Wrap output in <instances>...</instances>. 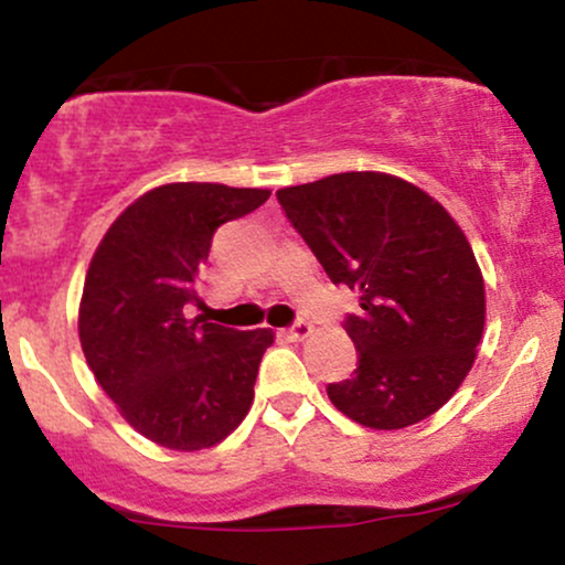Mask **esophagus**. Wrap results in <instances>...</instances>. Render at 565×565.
I'll return each mask as SVG.
<instances>
[{"label":"esophagus","instance_id":"34e87169","mask_svg":"<svg viewBox=\"0 0 565 565\" xmlns=\"http://www.w3.org/2000/svg\"><path fill=\"white\" fill-rule=\"evenodd\" d=\"M287 334L291 337V340H308L310 334H313V323L308 321H295L291 327L287 329Z\"/></svg>","mask_w":565,"mask_h":565}]
</instances>
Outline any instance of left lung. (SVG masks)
<instances>
[{
	"mask_svg": "<svg viewBox=\"0 0 565 565\" xmlns=\"http://www.w3.org/2000/svg\"><path fill=\"white\" fill-rule=\"evenodd\" d=\"M276 196L332 284L361 295L342 323L359 369L327 387L329 401L374 430L438 412L468 377L486 321L462 228L417 185L382 172L329 174Z\"/></svg>",
	"mask_w": 565,
	"mask_h": 565,
	"instance_id": "1",
	"label": "left lung"
}]
</instances>
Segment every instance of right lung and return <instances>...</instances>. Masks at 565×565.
<instances>
[{
	"mask_svg": "<svg viewBox=\"0 0 565 565\" xmlns=\"http://www.w3.org/2000/svg\"><path fill=\"white\" fill-rule=\"evenodd\" d=\"M265 188L170 183L129 204L103 236L79 308L84 359L140 436L210 449L249 412L270 329L191 319L199 274L223 223L265 204Z\"/></svg>",
	"mask_w": 565,
	"mask_h": 565,
	"instance_id": "add662e5",
	"label": "right lung"
}]
</instances>
